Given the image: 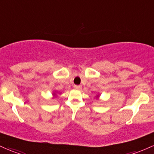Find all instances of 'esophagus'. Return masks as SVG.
Wrapping results in <instances>:
<instances>
[{
    "mask_svg": "<svg viewBox=\"0 0 154 154\" xmlns=\"http://www.w3.org/2000/svg\"><path fill=\"white\" fill-rule=\"evenodd\" d=\"M74 88L77 89V90H81V89H82V86L81 85H74Z\"/></svg>",
    "mask_w": 154,
    "mask_h": 154,
    "instance_id": "1",
    "label": "esophagus"
}]
</instances>
